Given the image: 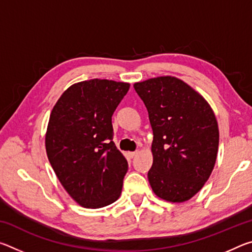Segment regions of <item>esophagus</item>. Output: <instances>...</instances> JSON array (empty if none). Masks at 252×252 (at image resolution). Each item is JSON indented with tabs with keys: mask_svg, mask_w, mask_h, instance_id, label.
<instances>
[{
	"mask_svg": "<svg viewBox=\"0 0 252 252\" xmlns=\"http://www.w3.org/2000/svg\"><path fill=\"white\" fill-rule=\"evenodd\" d=\"M126 155H127V157L131 158V159H132V158H134L136 155H138V151H134V152H127Z\"/></svg>",
	"mask_w": 252,
	"mask_h": 252,
	"instance_id": "34e87169",
	"label": "esophagus"
}]
</instances>
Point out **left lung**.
<instances>
[{"label":"left lung","mask_w":252,"mask_h":252,"mask_svg":"<svg viewBox=\"0 0 252 252\" xmlns=\"http://www.w3.org/2000/svg\"><path fill=\"white\" fill-rule=\"evenodd\" d=\"M153 131V163L148 179L153 192L185 202L202 189L215 168L218 122L206 99L182 80L158 76L134 83Z\"/></svg>","instance_id":"8db88e82"}]
</instances>
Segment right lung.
I'll return each instance as SVG.
<instances>
[{"label":"right lung","mask_w":252,"mask_h":252,"mask_svg":"<svg viewBox=\"0 0 252 252\" xmlns=\"http://www.w3.org/2000/svg\"><path fill=\"white\" fill-rule=\"evenodd\" d=\"M130 84L92 79L63 92L51 112L45 149L55 174L80 206L102 208L120 197L127 161L112 141V116Z\"/></svg>","instance_id":"obj_1"}]
</instances>
